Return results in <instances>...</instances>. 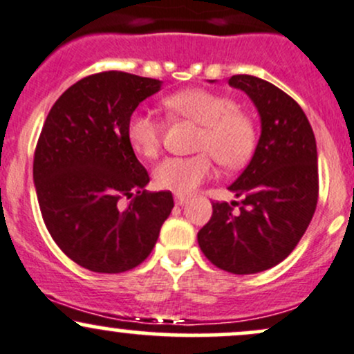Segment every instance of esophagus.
I'll use <instances>...</instances> for the list:
<instances>
[{"instance_id":"obj_1","label":"esophagus","mask_w":354,"mask_h":354,"mask_svg":"<svg viewBox=\"0 0 354 354\" xmlns=\"http://www.w3.org/2000/svg\"><path fill=\"white\" fill-rule=\"evenodd\" d=\"M174 201H176V205H185L186 201H188V196H185V195H174Z\"/></svg>"}]
</instances>
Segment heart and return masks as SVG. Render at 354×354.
<instances>
[{"label": "heart", "mask_w": 354, "mask_h": 354, "mask_svg": "<svg viewBox=\"0 0 354 354\" xmlns=\"http://www.w3.org/2000/svg\"><path fill=\"white\" fill-rule=\"evenodd\" d=\"M162 106L171 115L200 124L196 149L203 153L189 158H166L154 169V183L176 195H189L213 173V158L223 168L245 165L257 145L255 120L240 111L232 97L207 88H186L166 97ZM134 153L154 158L159 153L162 126L154 115L136 111L126 127Z\"/></svg>", "instance_id": "b5f03b06"}]
</instances>
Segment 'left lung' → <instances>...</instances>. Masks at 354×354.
Listing matches in <instances>:
<instances>
[{
  "mask_svg": "<svg viewBox=\"0 0 354 354\" xmlns=\"http://www.w3.org/2000/svg\"><path fill=\"white\" fill-rule=\"evenodd\" d=\"M228 84L255 104L262 133L248 166L228 186L242 201L213 203L198 243L218 269L257 274L282 262L313 220L319 192L316 138L301 106L274 84L254 75H234Z\"/></svg>",
  "mask_w": 354,
  "mask_h": 354,
  "instance_id": "left-lung-1",
  "label": "left lung"
}]
</instances>
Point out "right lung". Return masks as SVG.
Returning <instances> with one entry per match:
<instances>
[{
  "mask_svg": "<svg viewBox=\"0 0 354 354\" xmlns=\"http://www.w3.org/2000/svg\"><path fill=\"white\" fill-rule=\"evenodd\" d=\"M161 80L100 72L57 99L38 138L33 181L50 235L60 250L100 274L145 262L173 209L171 192L145 189L149 174L127 141L136 107ZM126 196L131 201L120 209Z\"/></svg>",
  "mask_w": 354,
  "mask_h": 354,
  "instance_id": "right-lung-1",
  "label": "right lung"
}]
</instances>
